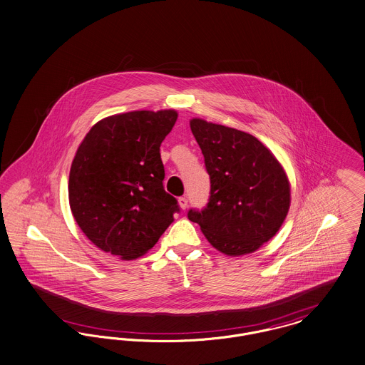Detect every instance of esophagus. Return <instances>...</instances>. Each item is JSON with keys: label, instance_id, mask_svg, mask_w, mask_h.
<instances>
[{"label": "esophagus", "instance_id": "esophagus-1", "mask_svg": "<svg viewBox=\"0 0 365 365\" xmlns=\"http://www.w3.org/2000/svg\"><path fill=\"white\" fill-rule=\"evenodd\" d=\"M178 205H180V207H181L182 210H185V209L188 207V199L184 197V196L178 197Z\"/></svg>", "mask_w": 365, "mask_h": 365}]
</instances>
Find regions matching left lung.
I'll return each instance as SVG.
<instances>
[{
    "instance_id": "1",
    "label": "left lung",
    "mask_w": 365,
    "mask_h": 365,
    "mask_svg": "<svg viewBox=\"0 0 365 365\" xmlns=\"http://www.w3.org/2000/svg\"><path fill=\"white\" fill-rule=\"evenodd\" d=\"M195 140L210 175V199L188 219L227 256L256 252L281 228L291 206V184L279 160L252 134L194 118Z\"/></svg>"
}]
</instances>
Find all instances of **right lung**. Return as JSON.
Listing matches in <instances>:
<instances>
[{
    "label": "right lung",
    "instance_id": "right-lung-1",
    "mask_svg": "<svg viewBox=\"0 0 365 365\" xmlns=\"http://www.w3.org/2000/svg\"><path fill=\"white\" fill-rule=\"evenodd\" d=\"M177 110H133L96 123L77 148L69 205L84 235L122 260L145 255L178 212L163 188L160 144Z\"/></svg>",
    "mask_w": 365,
    "mask_h": 365
}]
</instances>
